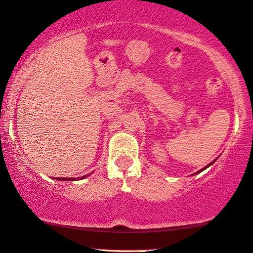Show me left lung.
Listing matches in <instances>:
<instances>
[{"label": "left lung", "mask_w": 253, "mask_h": 253, "mask_svg": "<svg viewBox=\"0 0 253 253\" xmlns=\"http://www.w3.org/2000/svg\"><path fill=\"white\" fill-rule=\"evenodd\" d=\"M216 160H217V158L215 159V160H213L212 162H211V164H209V165H207V166H206V167H204L203 169H200V170H199V171H197V172H195V174H193V175H196V174H199V172H202L203 170H205V169H206V168H209V167H210V166H212V165L214 164V162H215Z\"/></svg>", "instance_id": "1"}]
</instances>
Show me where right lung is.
<instances>
[{
  "label": "right lung",
  "instance_id": "right-lung-1",
  "mask_svg": "<svg viewBox=\"0 0 253 253\" xmlns=\"http://www.w3.org/2000/svg\"><path fill=\"white\" fill-rule=\"evenodd\" d=\"M89 175H84L82 176V177H55L54 179H57V181H76V179H84L87 177Z\"/></svg>",
  "mask_w": 253,
  "mask_h": 253
}]
</instances>
